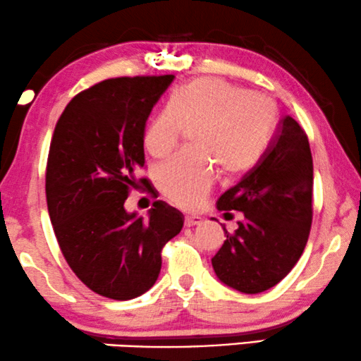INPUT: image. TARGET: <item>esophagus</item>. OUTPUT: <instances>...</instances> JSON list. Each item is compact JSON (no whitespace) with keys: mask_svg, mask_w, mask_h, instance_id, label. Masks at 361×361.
Wrapping results in <instances>:
<instances>
[{"mask_svg":"<svg viewBox=\"0 0 361 361\" xmlns=\"http://www.w3.org/2000/svg\"><path fill=\"white\" fill-rule=\"evenodd\" d=\"M200 224H201V217L200 216H185V226L186 227L200 226Z\"/></svg>","mask_w":361,"mask_h":361,"instance_id":"obj_1","label":"esophagus"}]
</instances>
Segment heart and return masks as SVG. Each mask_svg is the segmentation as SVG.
<instances>
[{
	"instance_id": "1",
	"label": "heart",
	"mask_w": 361,
	"mask_h": 361,
	"mask_svg": "<svg viewBox=\"0 0 361 361\" xmlns=\"http://www.w3.org/2000/svg\"><path fill=\"white\" fill-rule=\"evenodd\" d=\"M278 118L271 96L226 80L202 77L181 86L144 134L145 150L161 159L178 145L186 129H196L197 152L171 157L157 169L161 195L190 209L209 192L214 166L229 180L245 175L265 157Z\"/></svg>"
}]
</instances>
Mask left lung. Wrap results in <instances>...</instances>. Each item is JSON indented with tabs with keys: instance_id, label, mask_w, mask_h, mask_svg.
<instances>
[{
	"instance_id": "obj_1",
	"label": "left lung",
	"mask_w": 361,
	"mask_h": 361,
	"mask_svg": "<svg viewBox=\"0 0 361 361\" xmlns=\"http://www.w3.org/2000/svg\"><path fill=\"white\" fill-rule=\"evenodd\" d=\"M314 169L304 129L286 116L267 154L217 201L219 211H240L238 229L227 233L212 257L219 280L257 294L280 283L301 258L312 224Z\"/></svg>"
}]
</instances>
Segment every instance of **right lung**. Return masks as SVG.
Masks as SVG:
<instances>
[{
    "instance_id": "1",
    "label": "right lung",
    "mask_w": 361,
    "mask_h": 361,
    "mask_svg": "<svg viewBox=\"0 0 361 361\" xmlns=\"http://www.w3.org/2000/svg\"><path fill=\"white\" fill-rule=\"evenodd\" d=\"M173 75L119 77L80 91L50 142L45 196L55 237L80 281L101 296L128 301L154 286L161 248L180 233L183 214L155 201L149 219L124 201L147 186L144 130Z\"/></svg>"
}]
</instances>
